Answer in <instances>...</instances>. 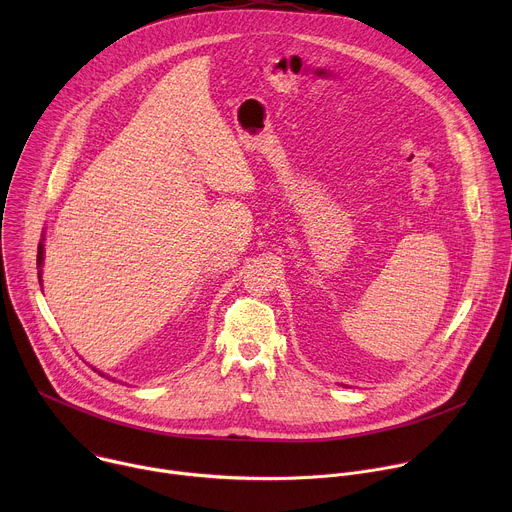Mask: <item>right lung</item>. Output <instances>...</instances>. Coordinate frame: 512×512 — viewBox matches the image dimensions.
Listing matches in <instances>:
<instances>
[{"mask_svg":"<svg viewBox=\"0 0 512 512\" xmlns=\"http://www.w3.org/2000/svg\"><path fill=\"white\" fill-rule=\"evenodd\" d=\"M42 241H44V239H42ZM42 241H40V245H38V259H36V261H38V267H40V273H38L40 285H42V265H44V243H42ZM95 371H97V369H95ZM97 373H99L101 377H105L101 371H97ZM107 379H109V377H107ZM111 381H115V379H111Z\"/></svg>","mask_w":512,"mask_h":512,"instance_id":"add662e5","label":"right lung"}]
</instances>
